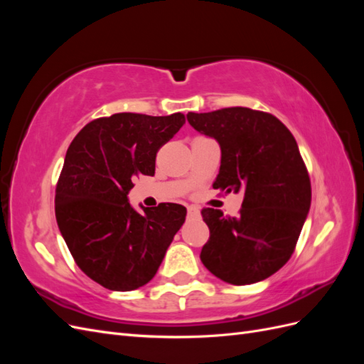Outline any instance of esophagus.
I'll list each match as a JSON object with an SVG mask.
<instances>
[{
    "instance_id": "obj_1",
    "label": "esophagus",
    "mask_w": 364,
    "mask_h": 364,
    "mask_svg": "<svg viewBox=\"0 0 364 364\" xmlns=\"http://www.w3.org/2000/svg\"><path fill=\"white\" fill-rule=\"evenodd\" d=\"M188 215L190 217H197V215H199V208L188 206Z\"/></svg>"
}]
</instances>
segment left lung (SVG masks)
<instances>
[{
    "mask_svg": "<svg viewBox=\"0 0 364 364\" xmlns=\"http://www.w3.org/2000/svg\"><path fill=\"white\" fill-rule=\"evenodd\" d=\"M186 118L222 149L214 188L245 194L237 217L202 209L209 228L203 266L234 285L272 277L293 255L311 205L310 176L294 136L277 117L249 107Z\"/></svg>",
    "mask_w": 364,
    "mask_h": 364,
    "instance_id": "obj_1",
    "label": "left lung"
}]
</instances>
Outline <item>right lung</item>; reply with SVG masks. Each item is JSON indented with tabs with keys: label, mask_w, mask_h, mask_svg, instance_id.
<instances>
[{
	"label": "right lung",
	"mask_w": 364,
	"mask_h": 364,
	"mask_svg": "<svg viewBox=\"0 0 364 364\" xmlns=\"http://www.w3.org/2000/svg\"><path fill=\"white\" fill-rule=\"evenodd\" d=\"M185 123L121 112L87 123L73 139L56 185V220L80 270L114 291L155 277L186 208L159 203L139 214L127 202L134 181L155 174L156 153Z\"/></svg>",
	"instance_id": "add662e5"
}]
</instances>
